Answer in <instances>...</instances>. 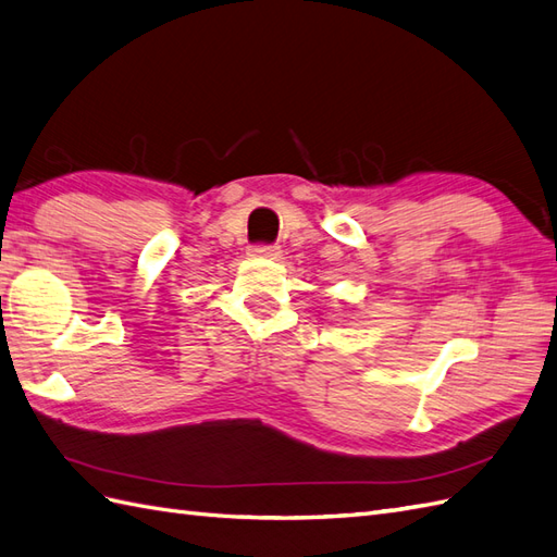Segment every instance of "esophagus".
<instances>
[{"instance_id":"esophagus-1","label":"esophagus","mask_w":557,"mask_h":557,"mask_svg":"<svg viewBox=\"0 0 557 557\" xmlns=\"http://www.w3.org/2000/svg\"><path fill=\"white\" fill-rule=\"evenodd\" d=\"M249 256H256V259H277L280 247H275V245H253L249 249Z\"/></svg>"}]
</instances>
